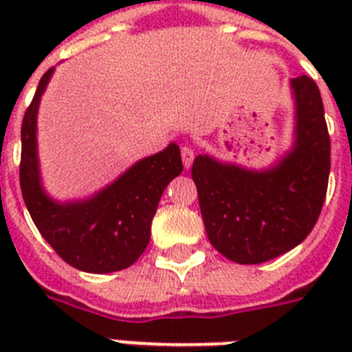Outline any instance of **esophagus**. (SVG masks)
<instances>
[{
    "label": "esophagus",
    "instance_id": "obj_1",
    "mask_svg": "<svg viewBox=\"0 0 352 352\" xmlns=\"http://www.w3.org/2000/svg\"><path fill=\"white\" fill-rule=\"evenodd\" d=\"M181 157H182V164H184V168H190L193 162V159H195V151H193L192 146H188V144H182L181 146Z\"/></svg>",
    "mask_w": 352,
    "mask_h": 352
}]
</instances>
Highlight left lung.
Segmentation results:
<instances>
[{"label": "left lung", "instance_id": "8db88e82", "mask_svg": "<svg viewBox=\"0 0 352 352\" xmlns=\"http://www.w3.org/2000/svg\"><path fill=\"white\" fill-rule=\"evenodd\" d=\"M294 146L268 170H245L197 155L192 179L210 243L230 261L257 265L292 250L316 225L331 171L323 102L305 74L290 80Z\"/></svg>", "mask_w": 352, "mask_h": 352}]
</instances>
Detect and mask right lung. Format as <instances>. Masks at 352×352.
Instances as JSON below:
<instances>
[{
  "label": "right lung",
  "instance_id": "right-lung-1",
  "mask_svg": "<svg viewBox=\"0 0 352 352\" xmlns=\"http://www.w3.org/2000/svg\"><path fill=\"white\" fill-rule=\"evenodd\" d=\"M52 73L54 67L41 76L21 124L23 201L43 239L71 267L91 274L124 270L148 246L162 192L181 175V149L171 142L164 151L138 160L91 199L63 204L52 201L41 186L36 149L38 106Z\"/></svg>",
  "mask_w": 352,
  "mask_h": 352
}]
</instances>
